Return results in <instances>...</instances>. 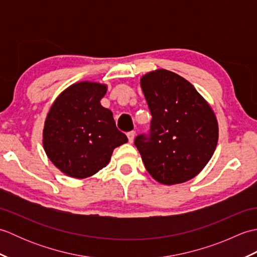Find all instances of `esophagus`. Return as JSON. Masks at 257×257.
<instances>
[{
  "mask_svg": "<svg viewBox=\"0 0 257 257\" xmlns=\"http://www.w3.org/2000/svg\"><path fill=\"white\" fill-rule=\"evenodd\" d=\"M135 136H136V132H129V133L127 134V137H128V140H129L130 144L134 143Z\"/></svg>",
  "mask_w": 257,
  "mask_h": 257,
  "instance_id": "34e87169",
  "label": "esophagus"
}]
</instances>
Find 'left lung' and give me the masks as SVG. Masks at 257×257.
Returning <instances> with one entry per match:
<instances>
[{"mask_svg": "<svg viewBox=\"0 0 257 257\" xmlns=\"http://www.w3.org/2000/svg\"><path fill=\"white\" fill-rule=\"evenodd\" d=\"M141 88L152 116L135 146L152 178L176 184L194 178L214 154L219 127L211 107L188 80L166 69L146 74Z\"/></svg>", "mask_w": 257, "mask_h": 257, "instance_id": "left-lung-1", "label": "left lung"}]
</instances>
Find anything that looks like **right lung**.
Segmentation results:
<instances>
[{
    "label": "right lung",
    "mask_w": 257,
    "mask_h": 257,
    "mask_svg": "<svg viewBox=\"0 0 257 257\" xmlns=\"http://www.w3.org/2000/svg\"><path fill=\"white\" fill-rule=\"evenodd\" d=\"M107 87L90 81L69 86L47 114L43 145L47 157L69 177L84 179L108 165L114 148L128 141L112 112L100 105Z\"/></svg>",
    "instance_id": "obj_1"
}]
</instances>
